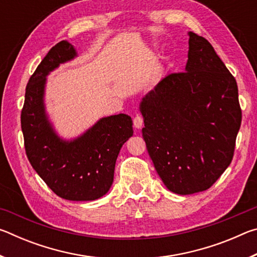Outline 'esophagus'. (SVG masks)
Listing matches in <instances>:
<instances>
[{
  "label": "esophagus",
  "mask_w": 257,
  "mask_h": 257,
  "mask_svg": "<svg viewBox=\"0 0 257 257\" xmlns=\"http://www.w3.org/2000/svg\"><path fill=\"white\" fill-rule=\"evenodd\" d=\"M143 124H144V120H143V116L137 114L134 118V127L136 129H141L143 127Z\"/></svg>",
  "instance_id": "1"
}]
</instances>
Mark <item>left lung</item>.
Instances as JSON below:
<instances>
[{"instance_id": "1", "label": "left lung", "mask_w": 257, "mask_h": 257, "mask_svg": "<svg viewBox=\"0 0 257 257\" xmlns=\"http://www.w3.org/2000/svg\"><path fill=\"white\" fill-rule=\"evenodd\" d=\"M188 36L185 71L163 78L139 104L155 170L179 195L204 191L219 179L241 123L236 79L205 38Z\"/></svg>"}]
</instances>
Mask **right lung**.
<instances>
[{
	"mask_svg": "<svg viewBox=\"0 0 257 257\" xmlns=\"http://www.w3.org/2000/svg\"><path fill=\"white\" fill-rule=\"evenodd\" d=\"M77 55L68 41L49 51L26 87L21 129L30 164L58 196L95 201L111 188L116 158L134 134L133 120L120 113L101 118L76 138L59 136L46 112V77Z\"/></svg>",
	"mask_w": 257,
	"mask_h": 257,
	"instance_id": "1",
	"label": "right lung"
}]
</instances>
